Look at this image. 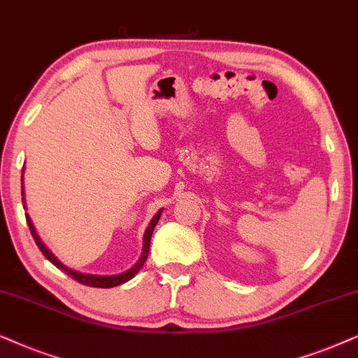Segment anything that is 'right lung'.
<instances>
[{
	"instance_id": "add662e5",
	"label": "right lung",
	"mask_w": 358,
	"mask_h": 358,
	"mask_svg": "<svg viewBox=\"0 0 358 358\" xmlns=\"http://www.w3.org/2000/svg\"><path fill=\"white\" fill-rule=\"evenodd\" d=\"M22 171H24V169H22ZM22 204H24V208H26V199H24V183H22ZM162 211H164V209H159V211H157V214H155L154 217H152V221L149 222V226H147V229H145L144 242H142V254L139 257V260H137L136 264H134V266H131L129 270L122 271V273H119V275H106V276H104V275L80 273V271H75V270L69 268V266H65L59 259H57L54 254H52V252L49 250V247H47L44 242H42L39 234H37V232H36V227H34V224H32V221H31L29 214H26V221H27V226H29V229H31V234H32V237H34L37 247H39L41 252H42V254H44L45 259L49 260L50 264H54L57 268H60L62 271H65L66 275L71 276V278L76 280V282L82 283V285H87V287H93V288H113V287H117V285H122V283L129 282L131 278H134L137 271H139L142 266H144L145 260H147V255H149L152 232H154L157 222H159Z\"/></svg>"
}]
</instances>
